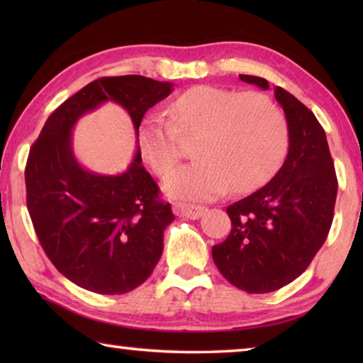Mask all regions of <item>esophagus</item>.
<instances>
[{
  "mask_svg": "<svg viewBox=\"0 0 363 363\" xmlns=\"http://www.w3.org/2000/svg\"><path fill=\"white\" fill-rule=\"evenodd\" d=\"M173 211L177 216L189 218V219H199L206 213L205 206H196V205H187V203H174Z\"/></svg>",
  "mask_w": 363,
  "mask_h": 363,
  "instance_id": "34e87169",
  "label": "esophagus"
}]
</instances>
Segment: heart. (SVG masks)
I'll return each instance as SVG.
<instances>
[{
  "label": "heart",
  "instance_id": "obj_1",
  "mask_svg": "<svg viewBox=\"0 0 363 363\" xmlns=\"http://www.w3.org/2000/svg\"><path fill=\"white\" fill-rule=\"evenodd\" d=\"M181 138H196V162L174 171L164 192L182 200H210L232 187L251 192L280 169L288 150L281 110L261 93L195 86L171 104V120L152 112L139 128L145 162L164 176L181 158Z\"/></svg>",
  "mask_w": 363,
  "mask_h": 363
}]
</instances>
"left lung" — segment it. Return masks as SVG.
<instances>
[{"instance_id":"8db88e82","label":"left lung","mask_w":363,"mask_h":363,"mask_svg":"<svg viewBox=\"0 0 363 363\" xmlns=\"http://www.w3.org/2000/svg\"><path fill=\"white\" fill-rule=\"evenodd\" d=\"M269 89L267 79L240 75ZM275 99L285 112L288 155L266 186L227 206L229 237L213 247L219 272L247 293H270L291 284L327 240L337 192L335 163L315 115L280 86Z\"/></svg>"}]
</instances>
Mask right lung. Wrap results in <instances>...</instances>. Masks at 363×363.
<instances>
[{"label": "right lung", "instance_id": "1", "mask_svg": "<svg viewBox=\"0 0 363 363\" xmlns=\"http://www.w3.org/2000/svg\"><path fill=\"white\" fill-rule=\"evenodd\" d=\"M171 91L173 83L140 75L94 79L49 115L30 149L26 187L35 232L59 272L84 290L123 294L143 285L174 214L143 167L139 147L125 173H93L73 153V126L110 101L126 110L139 136L147 110Z\"/></svg>", "mask_w": 363, "mask_h": 363}]
</instances>
